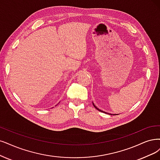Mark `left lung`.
<instances>
[{
  "label": "left lung",
  "mask_w": 160,
  "mask_h": 160,
  "mask_svg": "<svg viewBox=\"0 0 160 160\" xmlns=\"http://www.w3.org/2000/svg\"><path fill=\"white\" fill-rule=\"evenodd\" d=\"M93 103V102H92ZM93 106H94V108H95L96 109H97L98 111H101V112H103V113H107V114H109V115H117V114H111V113H106V112H105V111H102L101 109H99V108H98L95 105V104H94L93 103Z\"/></svg>",
  "instance_id": "left-lung-1"
}]
</instances>
